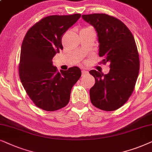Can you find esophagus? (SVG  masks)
<instances>
[{
	"label": "esophagus",
	"mask_w": 152,
	"mask_h": 152,
	"mask_svg": "<svg viewBox=\"0 0 152 152\" xmlns=\"http://www.w3.org/2000/svg\"><path fill=\"white\" fill-rule=\"evenodd\" d=\"M82 76H86V75L88 74V72L86 70H82Z\"/></svg>",
	"instance_id": "34e87169"
}]
</instances>
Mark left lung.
Instances as JSON below:
<instances>
[{
	"label": "left lung",
	"instance_id": "8db88e82",
	"mask_svg": "<svg viewBox=\"0 0 152 152\" xmlns=\"http://www.w3.org/2000/svg\"><path fill=\"white\" fill-rule=\"evenodd\" d=\"M82 18L96 29L102 63H110L104 74L90 71L95 83L90 90V100L96 107L113 111L122 107L132 94L140 69L139 53L135 39L127 26L106 14L83 15Z\"/></svg>",
	"mask_w": 152,
	"mask_h": 152
}]
</instances>
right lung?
<instances>
[{
  "instance_id": "add662e5",
  "label": "right lung",
  "mask_w": 152,
  "mask_h": 152,
  "mask_svg": "<svg viewBox=\"0 0 152 152\" xmlns=\"http://www.w3.org/2000/svg\"><path fill=\"white\" fill-rule=\"evenodd\" d=\"M80 16H48L32 26L23 38L19 77L30 99L44 110L56 111L66 106L73 86L81 76L78 66L59 72L52 62L54 56L63 49L64 33Z\"/></svg>"
}]
</instances>
